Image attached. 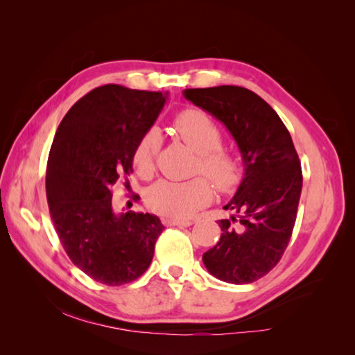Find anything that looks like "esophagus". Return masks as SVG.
<instances>
[{
	"label": "esophagus",
	"instance_id": "1",
	"mask_svg": "<svg viewBox=\"0 0 355 355\" xmlns=\"http://www.w3.org/2000/svg\"><path fill=\"white\" fill-rule=\"evenodd\" d=\"M163 224L167 225V227H189L192 225V220H178V219H167V218H163Z\"/></svg>",
	"mask_w": 355,
	"mask_h": 355
}]
</instances>
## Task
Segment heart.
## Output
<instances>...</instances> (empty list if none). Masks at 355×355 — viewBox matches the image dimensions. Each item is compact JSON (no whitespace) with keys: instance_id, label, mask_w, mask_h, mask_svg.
<instances>
[{"instance_id":"1","label":"heart","mask_w":355,"mask_h":355,"mask_svg":"<svg viewBox=\"0 0 355 355\" xmlns=\"http://www.w3.org/2000/svg\"><path fill=\"white\" fill-rule=\"evenodd\" d=\"M173 128L180 139L197 153V173H203L211 180L220 192H230L236 188L243 178L241 163L235 153L220 146V130L205 111L197 107L182 111L173 120ZM161 142L163 137L156 127L148 128L137 141L133 152V166L141 177H150L153 173ZM207 178L156 182L146 192L147 207L167 219L189 218L213 199V189Z\"/></svg>"}]
</instances>
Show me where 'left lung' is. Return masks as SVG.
<instances>
[{
	"label": "left lung",
	"instance_id": "left-lung-1",
	"mask_svg": "<svg viewBox=\"0 0 355 355\" xmlns=\"http://www.w3.org/2000/svg\"><path fill=\"white\" fill-rule=\"evenodd\" d=\"M183 95L230 131L244 163V178L224 207L220 239L203 254L209 274L227 284H252L280 261L293 235L302 169L279 114L245 87L184 89Z\"/></svg>",
	"mask_w": 355,
	"mask_h": 355
}]
</instances>
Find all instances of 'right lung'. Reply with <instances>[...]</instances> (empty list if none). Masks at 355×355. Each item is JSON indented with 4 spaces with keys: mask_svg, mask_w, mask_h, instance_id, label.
<instances>
[{
    "mask_svg": "<svg viewBox=\"0 0 355 355\" xmlns=\"http://www.w3.org/2000/svg\"><path fill=\"white\" fill-rule=\"evenodd\" d=\"M167 94L105 84L65 114L46 164V200L71 263L103 285L120 286L147 271L164 230L148 213L112 209L111 188L130 184L137 141L152 128Z\"/></svg>",
    "mask_w": 355,
    "mask_h": 355,
    "instance_id": "right-lung-1",
    "label": "right lung"
}]
</instances>
